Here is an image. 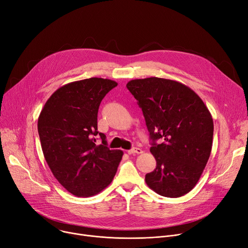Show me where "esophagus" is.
<instances>
[{
    "label": "esophagus",
    "instance_id": "34e87169",
    "mask_svg": "<svg viewBox=\"0 0 248 248\" xmlns=\"http://www.w3.org/2000/svg\"><path fill=\"white\" fill-rule=\"evenodd\" d=\"M127 153L130 154V155H131V154H141V153H142V149H140V148H138V147H134V148H132V149L128 150Z\"/></svg>",
    "mask_w": 248,
    "mask_h": 248
}]
</instances>
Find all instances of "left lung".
Here are the masks:
<instances>
[{
	"mask_svg": "<svg viewBox=\"0 0 248 248\" xmlns=\"http://www.w3.org/2000/svg\"><path fill=\"white\" fill-rule=\"evenodd\" d=\"M126 87L142 109L156 159V168L145 181L161 196H183L196 185L210 156L209 110L192 89L177 81L151 77L131 80Z\"/></svg>",
	"mask_w": 248,
	"mask_h": 248,
	"instance_id": "obj_1",
	"label": "left lung"
}]
</instances>
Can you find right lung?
<instances>
[{"label":"right lung","instance_id":"1","mask_svg":"<svg viewBox=\"0 0 248 248\" xmlns=\"http://www.w3.org/2000/svg\"><path fill=\"white\" fill-rule=\"evenodd\" d=\"M116 86L115 81L103 78L66 84L52 94L40 113L38 132L44 157L55 178L75 196L101 192L112 182L122 159L123 151L110 150L105 134L97 128L101 101Z\"/></svg>","mask_w":248,"mask_h":248}]
</instances>
